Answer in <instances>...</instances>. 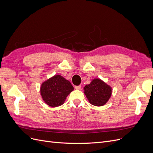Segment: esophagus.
Here are the masks:
<instances>
[{"label": "esophagus", "mask_w": 153, "mask_h": 153, "mask_svg": "<svg viewBox=\"0 0 153 153\" xmlns=\"http://www.w3.org/2000/svg\"><path fill=\"white\" fill-rule=\"evenodd\" d=\"M75 88L76 90H80L81 89V85H76L75 86Z\"/></svg>", "instance_id": "obj_1"}]
</instances>
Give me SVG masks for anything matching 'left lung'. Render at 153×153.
Instances as JSON below:
<instances>
[{
    "instance_id": "obj_1",
    "label": "left lung",
    "mask_w": 153,
    "mask_h": 153,
    "mask_svg": "<svg viewBox=\"0 0 153 153\" xmlns=\"http://www.w3.org/2000/svg\"><path fill=\"white\" fill-rule=\"evenodd\" d=\"M84 93L89 102L94 106L105 105L112 94L110 86L100 79H94L84 87Z\"/></svg>"
}]
</instances>
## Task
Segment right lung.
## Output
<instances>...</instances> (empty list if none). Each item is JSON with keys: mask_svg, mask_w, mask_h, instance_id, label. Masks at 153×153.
Masks as SVG:
<instances>
[{"mask_svg": "<svg viewBox=\"0 0 153 153\" xmlns=\"http://www.w3.org/2000/svg\"><path fill=\"white\" fill-rule=\"evenodd\" d=\"M73 90V87L68 80L61 75H55L43 83L41 94L46 103L55 107L62 105Z\"/></svg>", "mask_w": 153, "mask_h": 153, "instance_id": "obj_1", "label": "right lung"}]
</instances>
